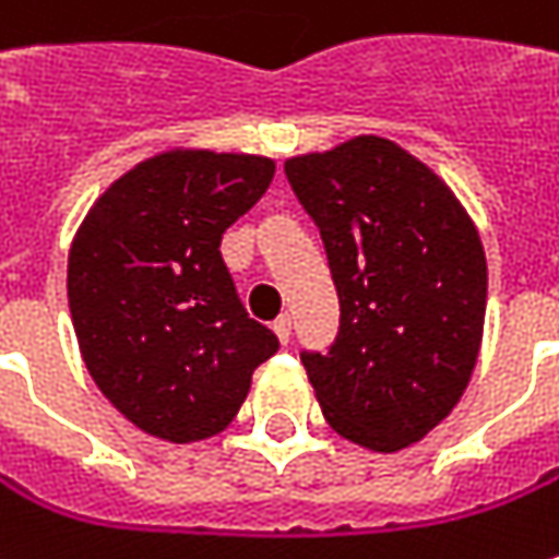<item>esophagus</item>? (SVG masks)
I'll return each mask as SVG.
<instances>
[{
    "label": "esophagus",
    "mask_w": 559,
    "mask_h": 559,
    "mask_svg": "<svg viewBox=\"0 0 559 559\" xmlns=\"http://www.w3.org/2000/svg\"><path fill=\"white\" fill-rule=\"evenodd\" d=\"M272 328H275V334H278L281 344H287V341H290V316H278Z\"/></svg>",
    "instance_id": "esophagus-1"
}]
</instances>
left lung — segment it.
Returning <instances> with one entry per match:
<instances>
[{
  "mask_svg": "<svg viewBox=\"0 0 559 559\" xmlns=\"http://www.w3.org/2000/svg\"><path fill=\"white\" fill-rule=\"evenodd\" d=\"M341 300L328 353H300L325 423L397 453L460 403L481 350L488 262L456 193L394 140L359 134L284 162Z\"/></svg>",
  "mask_w": 559,
  "mask_h": 559,
  "instance_id": "left-lung-1",
  "label": "left lung"
}]
</instances>
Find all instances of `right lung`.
Wrapping results in <instances>:
<instances>
[{"label": "right lung", "mask_w": 559, "mask_h": 559, "mask_svg": "<svg viewBox=\"0 0 559 559\" xmlns=\"http://www.w3.org/2000/svg\"><path fill=\"white\" fill-rule=\"evenodd\" d=\"M275 162L165 150L90 206L68 250V306L84 366L140 431L190 444L225 431L278 337L247 316L218 253Z\"/></svg>", "instance_id": "add662e5"}]
</instances>
